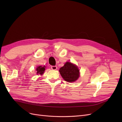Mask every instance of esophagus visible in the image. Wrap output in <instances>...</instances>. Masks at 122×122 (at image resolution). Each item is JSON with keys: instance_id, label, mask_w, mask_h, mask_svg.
Returning a JSON list of instances; mask_svg holds the SVG:
<instances>
[{"instance_id": "esophagus-1", "label": "esophagus", "mask_w": 122, "mask_h": 122, "mask_svg": "<svg viewBox=\"0 0 122 122\" xmlns=\"http://www.w3.org/2000/svg\"><path fill=\"white\" fill-rule=\"evenodd\" d=\"M51 68L53 70H56L57 69V66H52L51 67Z\"/></svg>"}]
</instances>
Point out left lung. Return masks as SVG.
<instances>
[{
  "mask_svg": "<svg viewBox=\"0 0 122 122\" xmlns=\"http://www.w3.org/2000/svg\"><path fill=\"white\" fill-rule=\"evenodd\" d=\"M59 71L63 79L69 82L75 81L79 76V69L77 66L70 62H66Z\"/></svg>",
  "mask_w": 122,
  "mask_h": 122,
  "instance_id": "left-lung-1",
  "label": "left lung"
}]
</instances>
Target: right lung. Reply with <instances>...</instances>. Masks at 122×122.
<instances>
[{"instance_id": "1", "label": "right lung", "mask_w": 122, "mask_h": 122, "mask_svg": "<svg viewBox=\"0 0 122 122\" xmlns=\"http://www.w3.org/2000/svg\"><path fill=\"white\" fill-rule=\"evenodd\" d=\"M45 67L44 66V67H42V66H39L38 67L36 68V71H37V74H39L42 75L44 73V71L45 70Z\"/></svg>"}]
</instances>
